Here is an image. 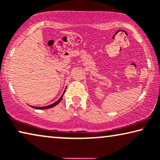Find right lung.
Masks as SVG:
<instances>
[{
  "label": "right lung",
  "mask_w": 160,
  "mask_h": 160,
  "mask_svg": "<svg viewBox=\"0 0 160 160\" xmlns=\"http://www.w3.org/2000/svg\"><path fill=\"white\" fill-rule=\"evenodd\" d=\"M65 93V91H64V93H63V94L62 95V96H61L59 99H58L57 102H56L55 103H52V104L51 105H48V106H46V107H32L33 108H35V109H49V108H51V107H55V106H57L58 103H59V102L62 101V98H63V95H64V93Z\"/></svg>",
  "instance_id": "right-lung-1"
}]
</instances>
